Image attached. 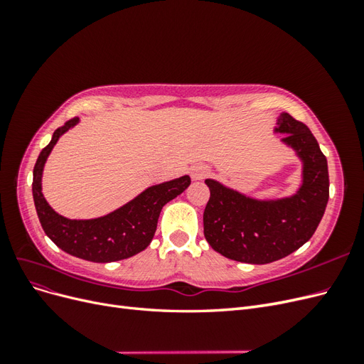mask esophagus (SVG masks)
<instances>
[{"mask_svg":"<svg viewBox=\"0 0 364 364\" xmlns=\"http://www.w3.org/2000/svg\"><path fill=\"white\" fill-rule=\"evenodd\" d=\"M209 174V168L203 164H196L191 167V178L193 181H202Z\"/></svg>","mask_w":364,"mask_h":364,"instance_id":"esophagus-1","label":"esophagus"}]
</instances>
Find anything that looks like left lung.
<instances>
[{
    "instance_id": "left-lung-1",
    "label": "left lung",
    "mask_w": 364,
    "mask_h": 364,
    "mask_svg": "<svg viewBox=\"0 0 364 364\" xmlns=\"http://www.w3.org/2000/svg\"><path fill=\"white\" fill-rule=\"evenodd\" d=\"M274 134L302 162V182L293 196L259 200L206 179L211 196L203 213V234L215 252L249 264H269L290 255L310 240L329 197L328 162L314 135L287 112Z\"/></svg>"
}]
</instances>
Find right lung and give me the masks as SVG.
<instances>
[{"label":"right lung","mask_w":364,"mask_h":364,"mask_svg":"<svg viewBox=\"0 0 364 364\" xmlns=\"http://www.w3.org/2000/svg\"><path fill=\"white\" fill-rule=\"evenodd\" d=\"M77 123L79 118L75 117L54 130L50 144L42 149L33 168V200L41 226L54 245L77 258L112 262L134 257L151 243L162 206L188 188L190 176L149 186L135 199L103 217L90 220L63 217L54 211L42 194V171L59 138Z\"/></svg>","instance_id":"add662e5"}]
</instances>
